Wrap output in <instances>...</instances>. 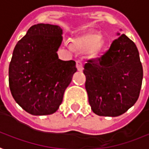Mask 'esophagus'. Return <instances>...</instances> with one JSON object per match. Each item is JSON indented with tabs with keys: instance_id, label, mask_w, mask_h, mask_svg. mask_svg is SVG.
Instances as JSON below:
<instances>
[{
	"instance_id": "esophagus-1",
	"label": "esophagus",
	"mask_w": 149,
	"mask_h": 149,
	"mask_svg": "<svg viewBox=\"0 0 149 149\" xmlns=\"http://www.w3.org/2000/svg\"><path fill=\"white\" fill-rule=\"evenodd\" d=\"M76 65H77V68L78 71H81V70L83 69V68H82V62L81 60H77L76 62Z\"/></svg>"
}]
</instances>
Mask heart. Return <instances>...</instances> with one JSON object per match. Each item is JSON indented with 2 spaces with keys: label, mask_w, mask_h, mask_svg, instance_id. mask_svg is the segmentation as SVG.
<instances>
[{
  "label": "heart",
  "mask_w": 149,
  "mask_h": 149,
  "mask_svg": "<svg viewBox=\"0 0 149 149\" xmlns=\"http://www.w3.org/2000/svg\"><path fill=\"white\" fill-rule=\"evenodd\" d=\"M100 35L97 33H88L81 36L74 42L75 49L80 51H87L91 49H99L102 45V42L99 41Z\"/></svg>",
  "instance_id": "obj_1"
}]
</instances>
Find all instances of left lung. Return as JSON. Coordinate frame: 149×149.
Here are the masks:
<instances>
[{
    "mask_svg": "<svg viewBox=\"0 0 149 149\" xmlns=\"http://www.w3.org/2000/svg\"><path fill=\"white\" fill-rule=\"evenodd\" d=\"M83 73L89 104L98 116H120L139 96L143 67L135 44L124 33L101 57L88 60Z\"/></svg>",
    "mask_w": 149,
    "mask_h": 149,
    "instance_id": "1",
    "label": "left lung"
}]
</instances>
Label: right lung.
<instances>
[{"label":"right lung","instance_id":"add662e5","mask_svg":"<svg viewBox=\"0 0 149 149\" xmlns=\"http://www.w3.org/2000/svg\"><path fill=\"white\" fill-rule=\"evenodd\" d=\"M62 34L58 25L34 24L14 49L9 67L10 89L19 105L33 116L57 111L77 70L75 61L58 58Z\"/></svg>","mask_w":149,"mask_h":149}]
</instances>
